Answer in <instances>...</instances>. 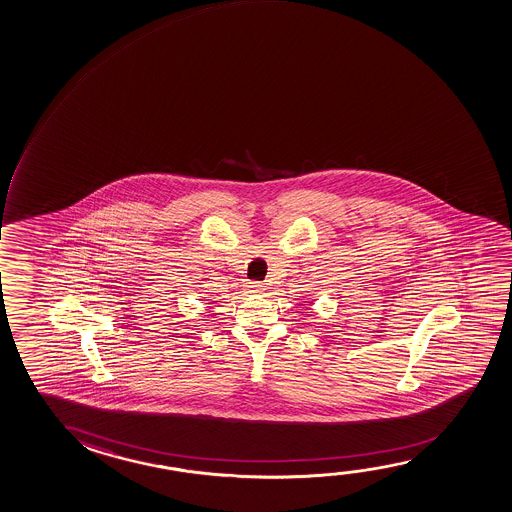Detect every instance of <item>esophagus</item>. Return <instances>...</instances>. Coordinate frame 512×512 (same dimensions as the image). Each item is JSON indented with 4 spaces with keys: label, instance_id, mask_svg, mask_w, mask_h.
I'll return each instance as SVG.
<instances>
[{
    "label": "esophagus",
    "instance_id": "34e87169",
    "mask_svg": "<svg viewBox=\"0 0 512 512\" xmlns=\"http://www.w3.org/2000/svg\"><path fill=\"white\" fill-rule=\"evenodd\" d=\"M246 289H248V292H252V294H259V292L264 290V285L259 282H250L246 285Z\"/></svg>",
    "mask_w": 512,
    "mask_h": 512
}]
</instances>
